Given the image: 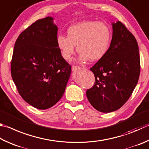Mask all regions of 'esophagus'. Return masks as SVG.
Instances as JSON below:
<instances>
[{"label": "esophagus", "instance_id": "34e87169", "mask_svg": "<svg viewBox=\"0 0 149 149\" xmlns=\"http://www.w3.org/2000/svg\"><path fill=\"white\" fill-rule=\"evenodd\" d=\"M80 68H80L79 66H72V71L75 72V71H77V70H78L80 69Z\"/></svg>", "mask_w": 149, "mask_h": 149}]
</instances>
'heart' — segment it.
Returning <instances> with one entry per match:
<instances>
[{
    "label": "heart",
    "instance_id": "heart-1",
    "mask_svg": "<svg viewBox=\"0 0 149 149\" xmlns=\"http://www.w3.org/2000/svg\"><path fill=\"white\" fill-rule=\"evenodd\" d=\"M66 36L59 34L56 45L64 60L69 61L74 55L75 47L80 53L77 61L96 62L106 55L110 47L111 32L106 23L85 21L71 25Z\"/></svg>",
    "mask_w": 149,
    "mask_h": 149
}]
</instances>
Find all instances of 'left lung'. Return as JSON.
I'll list each match as a JSON object with an SVG mask.
<instances>
[{
    "label": "left lung",
    "mask_w": 149,
    "mask_h": 149,
    "mask_svg": "<svg viewBox=\"0 0 149 149\" xmlns=\"http://www.w3.org/2000/svg\"><path fill=\"white\" fill-rule=\"evenodd\" d=\"M110 47L91 70L96 82L86 91L88 100L102 113L115 111L125 104L138 82L140 59L135 37L120 21L112 23Z\"/></svg>",
    "instance_id": "8db88e82"
}]
</instances>
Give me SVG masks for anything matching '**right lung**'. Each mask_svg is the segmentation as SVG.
Returning <instances> with one entry per match:
<instances>
[{"label":"right lung","instance_id":"add662e5","mask_svg":"<svg viewBox=\"0 0 149 149\" xmlns=\"http://www.w3.org/2000/svg\"><path fill=\"white\" fill-rule=\"evenodd\" d=\"M53 20L48 16L21 32L11 63L19 93L38 109H48L60 100L72 72L56 45L58 27Z\"/></svg>","mask_w":149,"mask_h":149}]
</instances>
